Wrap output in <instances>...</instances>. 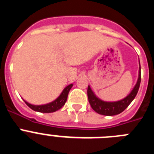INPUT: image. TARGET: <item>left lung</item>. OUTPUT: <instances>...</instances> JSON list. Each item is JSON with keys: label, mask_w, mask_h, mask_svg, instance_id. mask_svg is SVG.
<instances>
[{"label": "left lung", "mask_w": 154, "mask_h": 154, "mask_svg": "<svg viewBox=\"0 0 154 154\" xmlns=\"http://www.w3.org/2000/svg\"><path fill=\"white\" fill-rule=\"evenodd\" d=\"M139 65H140V68H139L138 79H137L135 86L133 87V89H132L129 95H127L124 99L119 100V101H103L95 95L93 91L91 89V87L89 85L88 89H87V95H88L89 102L92 109L96 111L97 113L103 116H115L124 111L136 97L137 92H138L139 88H140L141 81V69L140 60H139Z\"/></svg>", "instance_id": "obj_1"}]
</instances>
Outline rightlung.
<instances>
[{
	"label": "right lung",
	"mask_w": 154,
	"mask_h": 154,
	"mask_svg": "<svg viewBox=\"0 0 154 154\" xmlns=\"http://www.w3.org/2000/svg\"><path fill=\"white\" fill-rule=\"evenodd\" d=\"M73 84H70V85H67L65 87V89H63V91L62 92V93L60 94V96H58L56 99H55L54 101L51 102L49 103H47V104L44 105H32L31 103H28V102H26L24 99V103H26L27 106H28V107L33 109L34 111H36V112H44V113H49V112H54L57 110H58L59 109L62 108L63 106L65 103L67 101L68 95H69V92L70 91L71 88L72 87Z\"/></svg>",
	"instance_id": "right-lung-1"
}]
</instances>
